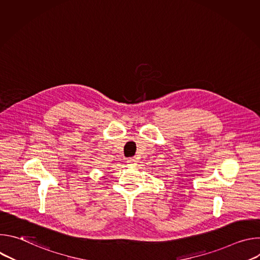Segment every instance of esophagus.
<instances>
[{
  "label": "esophagus",
  "mask_w": 260,
  "mask_h": 260,
  "mask_svg": "<svg viewBox=\"0 0 260 260\" xmlns=\"http://www.w3.org/2000/svg\"><path fill=\"white\" fill-rule=\"evenodd\" d=\"M127 165L131 167H135L137 165V160L136 158H128L127 159Z\"/></svg>",
  "instance_id": "34e87169"
}]
</instances>
